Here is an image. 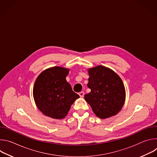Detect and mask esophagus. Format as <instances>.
<instances>
[{
    "instance_id": "34e87169",
    "label": "esophagus",
    "mask_w": 157,
    "mask_h": 157,
    "mask_svg": "<svg viewBox=\"0 0 157 157\" xmlns=\"http://www.w3.org/2000/svg\"><path fill=\"white\" fill-rule=\"evenodd\" d=\"M79 95L81 98H82L84 96V92H80V93H79Z\"/></svg>"
}]
</instances>
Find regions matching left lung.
I'll return each instance as SVG.
<instances>
[{"label": "left lung", "instance_id": "8db88e82", "mask_svg": "<svg viewBox=\"0 0 157 157\" xmlns=\"http://www.w3.org/2000/svg\"><path fill=\"white\" fill-rule=\"evenodd\" d=\"M87 87L91 92L84 96L94 113L101 119L116 115L125 99V91L121 78L112 70L98 66L88 70Z\"/></svg>", "mask_w": 157, "mask_h": 157}]
</instances>
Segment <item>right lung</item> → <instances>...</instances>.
<instances>
[{
	"label": "right lung",
	"instance_id": "obj_1",
	"mask_svg": "<svg viewBox=\"0 0 157 157\" xmlns=\"http://www.w3.org/2000/svg\"><path fill=\"white\" fill-rule=\"evenodd\" d=\"M69 70L53 67L43 71L33 86V98L41 113L50 117L61 119L68 114L71 105L79 95L66 81Z\"/></svg>",
	"mask_w": 157,
	"mask_h": 157
}]
</instances>
